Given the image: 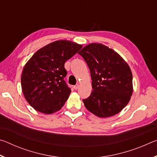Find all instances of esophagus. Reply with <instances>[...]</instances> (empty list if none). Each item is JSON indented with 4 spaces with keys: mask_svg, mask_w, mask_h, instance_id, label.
<instances>
[{
    "mask_svg": "<svg viewBox=\"0 0 157 157\" xmlns=\"http://www.w3.org/2000/svg\"><path fill=\"white\" fill-rule=\"evenodd\" d=\"M78 87H79V85H78V84H76V85H75V86H73V88H74V89L77 90V89H78Z\"/></svg>",
    "mask_w": 157,
    "mask_h": 157,
    "instance_id": "1",
    "label": "esophagus"
}]
</instances>
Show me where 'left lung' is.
Instances as JSON below:
<instances>
[{"instance_id": "obj_1", "label": "left lung", "mask_w": 157, "mask_h": 157, "mask_svg": "<svg viewBox=\"0 0 157 157\" xmlns=\"http://www.w3.org/2000/svg\"><path fill=\"white\" fill-rule=\"evenodd\" d=\"M79 55L88 65L93 91L83 102L90 112L100 118L118 113L128 104L133 93L132 73L118 53L102 44L84 46Z\"/></svg>"}]
</instances>
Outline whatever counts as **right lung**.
<instances>
[{
  "mask_svg": "<svg viewBox=\"0 0 157 157\" xmlns=\"http://www.w3.org/2000/svg\"><path fill=\"white\" fill-rule=\"evenodd\" d=\"M82 46L66 40L56 41L36 51L26 63L21 74V87L25 100L34 109L50 114L61 109L71 89L63 78L64 63Z\"/></svg>",
  "mask_w": 157,
  "mask_h": 157,
  "instance_id": "right-lung-1",
  "label": "right lung"
}]
</instances>
